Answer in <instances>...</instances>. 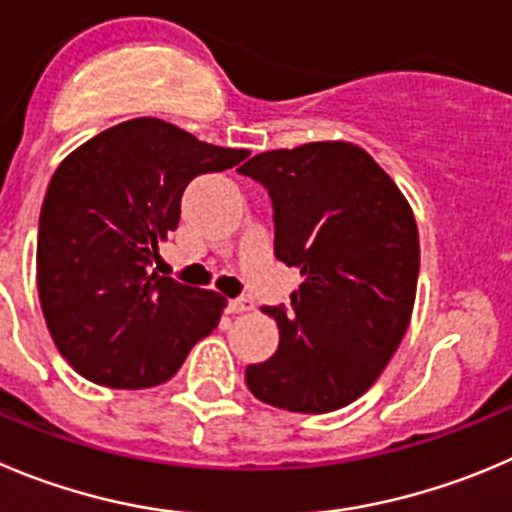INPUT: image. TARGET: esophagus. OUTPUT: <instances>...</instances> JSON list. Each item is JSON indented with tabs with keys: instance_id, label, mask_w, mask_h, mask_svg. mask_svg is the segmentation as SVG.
Returning a JSON list of instances; mask_svg holds the SVG:
<instances>
[{
	"instance_id": "1",
	"label": "esophagus",
	"mask_w": 512,
	"mask_h": 512,
	"mask_svg": "<svg viewBox=\"0 0 512 512\" xmlns=\"http://www.w3.org/2000/svg\"><path fill=\"white\" fill-rule=\"evenodd\" d=\"M255 308V303L247 298H237V300H229L227 303V313L232 315H240V313H250V310Z\"/></svg>"
}]
</instances>
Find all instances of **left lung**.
<instances>
[{
  "instance_id": "left-lung-1",
  "label": "left lung",
  "mask_w": 512,
  "mask_h": 512,
  "mask_svg": "<svg viewBox=\"0 0 512 512\" xmlns=\"http://www.w3.org/2000/svg\"><path fill=\"white\" fill-rule=\"evenodd\" d=\"M242 174L267 186L275 255L300 272L293 310L265 308L280 346L245 381L265 404L303 414L341 409L374 386L412 321L419 232L407 197L351 141L252 156Z\"/></svg>"
}]
</instances>
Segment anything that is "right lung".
<instances>
[{
  "label": "right lung",
  "instance_id": "right-lung-1",
  "mask_svg": "<svg viewBox=\"0 0 512 512\" xmlns=\"http://www.w3.org/2000/svg\"><path fill=\"white\" fill-rule=\"evenodd\" d=\"M247 156L161 118H131L60 161L40 212L37 293L80 376L111 389L159 386L217 328L227 298L161 278L151 262L179 224L186 184Z\"/></svg>",
  "mask_w": 512,
  "mask_h": 512
}]
</instances>
